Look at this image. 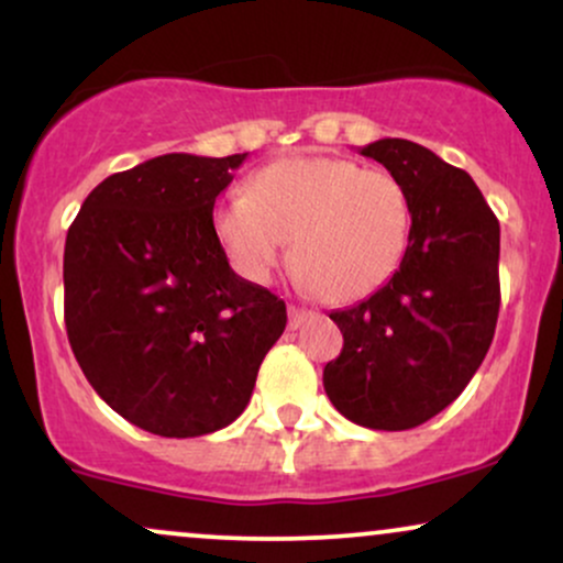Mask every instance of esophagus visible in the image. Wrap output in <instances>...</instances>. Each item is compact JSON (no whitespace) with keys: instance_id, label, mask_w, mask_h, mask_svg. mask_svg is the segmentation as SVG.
<instances>
[{"instance_id":"34e87169","label":"esophagus","mask_w":563,"mask_h":563,"mask_svg":"<svg viewBox=\"0 0 563 563\" xmlns=\"http://www.w3.org/2000/svg\"><path fill=\"white\" fill-rule=\"evenodd\" d=\"M314 312H307V309H299V307H288V328L290 331H296V328H301L303 322L312 320Z\"/></svg>"}]
</instances>
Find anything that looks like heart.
<instances>
[{
  "instance_id": "heart-1",
  "label": "heart",
  "mask_w": 563,
  "mask_h": 563,
  "mask_svg": "<svg viewBox=\"0 0 563 563\" xmlns=\"http://www.w3.org/2000/svg\"><path fill=\"white\" fill-rule=\"evenodd\" d=\"M211 230L230 267L264 286L294 238L296 283L333 303L367 299L402 267L410 192L397 174L357 161L296 156L251 174L214 206Z\"/></svg>"
}]
</instances>
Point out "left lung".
I'll return each mask as SVG.
<instances>
[{
	"instance_id": "8db88e82",
	"label": "left lung",
	"mask_w": 563,
	"mask_h": 563,
	"mask_svg": "<svg viewBox=\"0 0 563 563\" xmlns=\"http://www.w3.org/2000/svg\"><path fill=\"white\" fill-rule=\"evenodd\" d=\"M360 153L402 179L412 232L397 275L331 314L344 349L322 371V386L352 423L405 431L457 399L493 344L500 224L474 179L429 147L386 137Z\"/></svg>"
}]
</instances>
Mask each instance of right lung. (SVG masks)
<instances>
[{"instance_id": "add662e5", "label": "right lung", "mask_w": 563, "mask_h": 563, "mask_svg": "<svg viewBox=\"0 0 563 563\" xmlns=\"http://www.w3.org/2000/svg\"><path fill=\"white\" fill-rule=\"evenodd\" d=\"M245 153H166L89 192L63 254L66 331L92 389L158 437L224 429L249 405L286 303L232 273L211 230Z\"/></svg>"}]
</instances>
